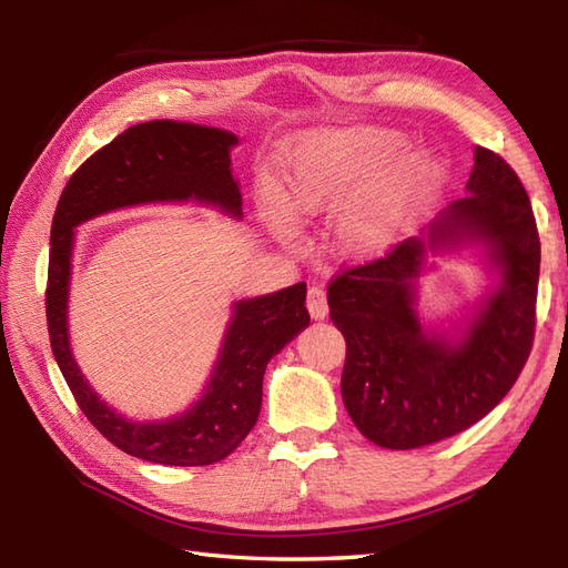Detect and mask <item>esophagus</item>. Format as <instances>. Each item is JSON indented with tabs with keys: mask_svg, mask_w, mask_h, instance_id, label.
<instances>
[{
	"mask_svg": "<svg viewBox=\"0 0 568 568\" xmlns=\"http://www.w3.org/2000/svg\"><path fill=\"white\" fill-rule=\"evenodd\" d=\"M307 310L315 320L327 317L329 305H327V293H324L322 285H312L307 291Z\"/></svg>",
	"mask_w": 568,
	"mask_h": 568,
	"instance_id": "obj_1",
	"label": "esophagus"
}]
</instances>
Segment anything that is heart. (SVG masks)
I'll list each match as a JSON object with an SVG mask.
<instances>
[{
  "instance_id": "heart-1",
  "label": "heart",
  "mask_w": 568,
  "mask_h": 568,
  "mask_svg": "<svg viewBox=\"0 0 568 568\" xmlns=\"http://www.w3.org/2000/svg\"><path fill=\"white\" fill-rule=\"evenodd\" d=\"M403 134L388 129L327 131L305 139L291 153L277 185V200L297 216L338 210L336 246L356 256L388 248L400 236L446 173L439 151L409 155ZM281 204H268L265 216L277 234L287 232Z\"/></svg>"
}]
</instances>
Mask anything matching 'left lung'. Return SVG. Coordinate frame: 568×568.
<instances>
[{"label": "left lung", "mask_w": 568, "mask_h": 568, "mask_svg": "<svg viewBox=\"0 0 568 568\" xmlns=\"http://www.w3.org/2000/svg\"><path fill=\"white\" fill-rule=\"evenodd\" d=\"M468 195L429 226V244L474 236L500 268L493 293L458 344L422 329L413 281L425 244L413 236L385 256L348 265L327 287L329 317L346 339L342 397L366 439L419 449L468 429L520 376L535 342L539 234L520 178L503 155L476 149Z\"/></svg>", "instance_id": "obj_1"}]
</instances>
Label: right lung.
Instances as JSON below:
<instances>
[{"mask_svg": "<svg viewBox=\"0 0 568 568\" xmlns=\"http://www.w3.org/2000/svg\"><path fill=\"white\" fill-rule=\"evenodd\" d=\"M234 143V134L212 126L168 119L136 124L94 151L70 175L53 214L45 320L58 368L78 407L102 437L151 464L210 466L246 439L261 413L265 364L310 324L307 285L295 283L273 295L236 303L222 356L204 395L185 415L141 425L106 407L72 361L65 322L72 229L129 204L190 197L220 204L239 216L241 192L229 168V149Z\"/></svg>", "mask_w": 568, "mask_h": 568, "instance_id": "add662e5", "label": "right lung"}]
</instances>
